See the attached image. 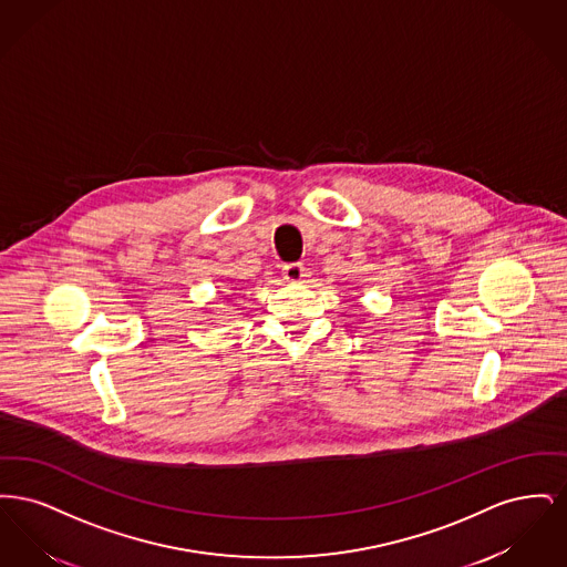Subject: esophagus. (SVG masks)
<instances>
[{
  "instance_id": "34e87169",
  "label": "esophagus",
  "mask_w": 567,
  "mask_h": 567,
  "mask_svg": "<svg viewBox=\"0 0 567 567\" xmlns=\"http://www.w3.org/2000/svg\"><path fill=\"white\" fill-rule=\"evenodd\" d=\"M282 276L287 282H303V278L308 276V270L303 264H289L282 268Z\"/></svg>"
}]
</instances>
